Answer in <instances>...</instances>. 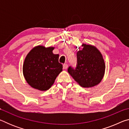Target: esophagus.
I'll return each instance as SVG.
<instances>
[{
	"mask_svg": "<svg viewBox=\"0 0 129 129\" xmlns=\"http://www.w3.org/2000/svg\"><path fill=\"white\" fill-rule=\"evenodd\" d=\"M68 68V65L67 64L63 65V69H67Z\"/></svg>",
	"mask_w": 129,
	"mask_h": 129,
	"instance_id": "1",
	"label": "esophagus"
}]
</instances>
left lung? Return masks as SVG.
Instances as JSON below:
<instances>
[{
	"mask_svg": "<svg viewBox=\"0 0 129 129\" xmlns=\"http://www.w3.org/2000/svg\"><path fill=\"white\" fill-rule=\"evenodd\" d=\"M82 49L77 53L76 67H69L68 72L81 86L91 88L101 81L105 64L101 53L95 47L86 44H82Z\"/></svg>",
	"mask_w": 129,
	"mask_h": 129,
	"instance_id": "8db88e82",
	"label": "left lung"
}]
</instances>
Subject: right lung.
<instances>
[{
    "mask_svg": "<svg viewBox=\"0 0 129 129\" xmlns=\"http://www.w3.org/2000/svg\"><path fill=\"white\" fill-rule=\"evenodd\" d=\"M54 48L38 45L26 56L23 66V75L32 88L41 91L48 90L62 71V65L58 62L59 54L52 52Z\"/></svg>",
    "mask_w": 129,
    "mask_h": 129,
    "instance_id": "obj_1",
    "label": "right lung"
}]
</instances>
